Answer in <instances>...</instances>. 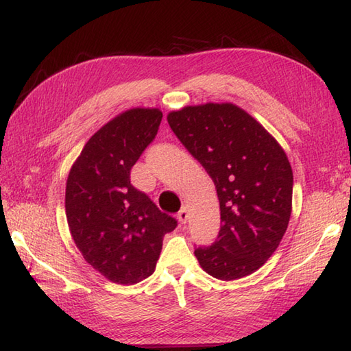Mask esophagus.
Returning a JSON list of instances; mask_svg holds the SVG:
<instances>
[{"mask_svg": "<svg viewBox=\"0 0 351 351\" xmlns=\"http://www.w3.org/2000/svg\"><path fill=\"white\" fill-rule=\"evenodd\" d=\"M178 220H180L182 225H185V223H187V220H189V208L187 206H182L181 210H180V213H178Z\"/></svg>", "mask_w": 351, "mask_h": 351, "instance_id": "esophagus-1", "label": "esophagus"}]
</instances>
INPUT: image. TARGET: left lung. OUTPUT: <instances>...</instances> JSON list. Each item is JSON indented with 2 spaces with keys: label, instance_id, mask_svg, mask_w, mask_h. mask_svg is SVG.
I'll use <instances>...</instances> for the list:
<instances>
[{
  "label": "left lung",
  "instance_id": "1",
  "mask_svg": "<svg viewBox=\"0 0 351 351\" xmlns=\"http://www.w3.org/2000/svg\"><path fill=\"white\" fill-rule=\"evenodd\" d=\"M167 122L217 190L221 226L211 245L196 247L200 267L220 280L256 271L278 249L291 217L287 154L234 104L185 107L169 113Z\"/></svg>",
  "mask_w": 351,
  "mask_h": 351
}]
</instances>
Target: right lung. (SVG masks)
Returning <instances> with one entry per match:
<instances>
[{"label": "right lung", "mask_w": 351, "mask_h": 351, "mask_svg": "<svg viewBox=\"0 0 351 351\" xmlns=\"http://www.w3.org/2000/svg\"><path fill=\"white\" fill-rule=\"evenodd\" d=\"M161 119L158 108H132L114 117L87 141L66 182L73 241L95 270L121 285L154 273L162 237L178 226L130 180Z\"/></svg>", "instance_id": "obj_1"}]
</instances>
